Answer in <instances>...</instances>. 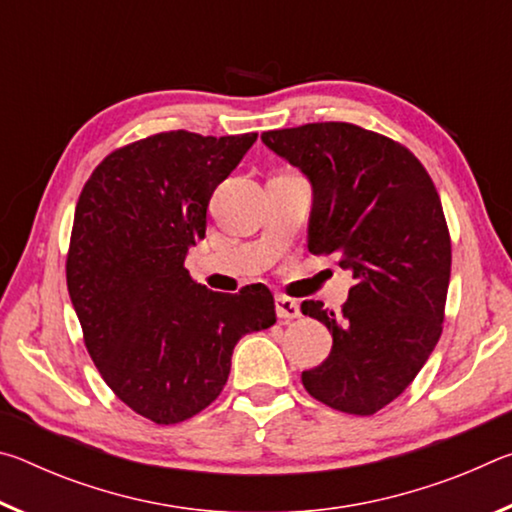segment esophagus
<instances>
[{
  "label": "esophagus",
  "mask_w": 512,
  "mask_h": 512,
  "mask_svg": "<svg viewBox=\"0 0 512 512\" xmlns=\"http://www.w3.org/2000/svg\"><path fill=\"white\" fill-rule=\"evenodd\" d=\"M275 309L280 318H298L300 316V305L289 296H275Z\"/></svg>",
  "instance_id": "34e87169"
}]
</instances>
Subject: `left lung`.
Instances as JSON below:
<instances>
[{
	"mask_svg": "<svg viewBox=\"0 0 512 512\" xmlns=\"http://www.w3.org/2000/svg\"><path fill=\"white\" fill-rule=\"evenodd\" d=\"M262 140L314 187L309 253L336 255L354 277L339 316L320 300L300 305L332 332V352L302 372V384L329 409L377 413L406 391L443 334L452 239L438 189L404 144L350 121Z\"/></svg>",
	"mask_w": 512,
	"mask_h": 512,
	"instance_id": "8db88e82",
	"label": "left lung"
}]
</instances>
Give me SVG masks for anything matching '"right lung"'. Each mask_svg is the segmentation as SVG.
Returning <instances> with one entry per match:
<instances>
[{"label": "right lung", "mask_w": 512, "mask_h": 512, "mask_svg": "<svg viewBox=\"0 0 512 512\" xmlns=\"http://www.w3.org/2000/svg\"><path fill=\"white\" fill-rule=\"evenodd\" d=\"M257 133H155L108 153L83 185L67 289L94 366L155 424L194 418L221 395L237 341L275 323L264 284L216 293L185 268L207 203Z\"/></svg>", "instance_id": "1"}]
</instances>
